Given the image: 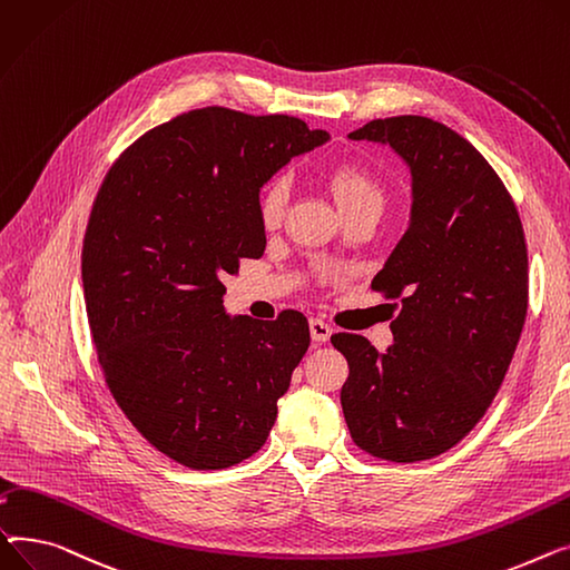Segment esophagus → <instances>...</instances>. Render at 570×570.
I'll return each mask as SVG.
<instances>
[{
    "label": "esophagus",
    "mask_w": 570,
    "mask_h": 570,
    "mask_svg": "<svg viewBox=\"0 0 570 570\" xmlns=\"http://www.w3.org/2000/svg\"><path fill=\"white\" fill-rule=\"evenodd\" d=\"M308 326H311V336H313V341H315V343H326V341L331 338L333 328H331L324 320L313 317V320L308 322Z\"/></svg>",
    "instance_id": "34e87169"
}]
</instances>
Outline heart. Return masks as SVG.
Masks as SVG:
<instances>
[{"instance_id":"heart-1","label":"heart","mask_w":570,"mask_h":570,"mask_svg":"<svg viewBox=\"0 0 570 570\" xmlns=\"http://www.w3.org/2000/svg\"><path fill=\"white\" fill-rule=\"evenodd\" d=\"M328 188L336 197V203L343 214L361 212V209H377L382 212L384 190L382 184L356 163H341L328 173ZM287 205V184L283 177L272 179L259 193L257 214L264 227H278L283 220V212Z\"/></svg>"}]
</instances>
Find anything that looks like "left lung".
<instances>
[{
  "instance_id": "1",
  "label": "left lung",
  "mask_w": 570,
  "mask_h": 570,
  "mask_svg": "<svg viewBox=\"0 0 570 570\" xmlns=\"http://www.w3.org/2000/svg\"><path fill=\"white\" fill-rule=\"evenodd\" d=\"M352 140L389 145L410 165V227L373 278L400 298L393 345L331 336L350 377L341 405L358 449L391 462L430 460L488 412L527 317V244L490 163L449 126L403 115L373 119Z\"/></svg>"
}]
</instances>
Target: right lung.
I'll use <instances>...</instances> for the list:
<instances>
[{
	"label": "right lung",
	"mask_w": 570,
	"mask_h": 570,
	"mask_svg": "<svg viewBox=\"0 0 570 570\" xmlns=\"http://www.w3.org/2000/svg\"><path fill=\"white\" fill-rule=\"evenodd\" d=\"M326 140L296 117L199 108L147 130L98 188L82 287L100 371L142 438L190 470L264 446L311 345L298 311L229 317L220 278L264 253L259 188Z\"/></svg>",
	"instance_id": "right-lung-1"
}]
</instances>
